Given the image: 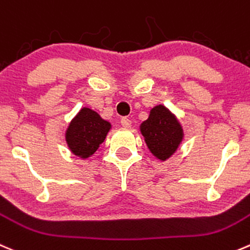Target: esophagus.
Segmentation results:
<instances>
[{
    "mask_svg": "<svg viewBox=\"0 0 250 250\" xmlns=\"http://www.w3.org/2000/svg\"><path fill=\"white\" fill-rule=\"evenodd\" d=\"M121 125H122V127L125 128H130V125H132V121L127 117H123L122 120H121Z\"/></svg>",
    "mask_w": 250,
    "mask_h": 250,
    "instance_id": "obj_1",
    "label": "esophagus"
}]
</instances>
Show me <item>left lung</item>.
Returning <instances> with one entry per match:
<instances>
[{"label":"left lung","mask_w":250,"mask_h":250,"mask_svg":"<svg viewBox=\"0 0 250 250\" xmlns=\"http://www.w3.org/2000/svg\"><path fill=\"white\" fill-rule=\"evenodd\" d=\"M140 132L147 147L157 159L165 161L177 150L183 139V130L177 118L165 106H155L149 118L142 123Z\"/></svg>","instance_id":"8db88e82"}]
</instances>
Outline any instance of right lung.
Segmentation results:
<instances>
[{
	"label": "right lung",
	"mask_w": 250,
	"mask_h": 250,
	"mask_svg": "<svg viewBox=\"0 0 250 250\" xmlns=\"http://www.w3.org/2000/svg\"><path fill=\"white\" fill-rule=\"evenodd\" d=\"M110 128V123L103 120L95 111L84 107L67 128V144L74 155L86 159L98 150Z\"/></svg>",
	"instance_id": "add662e5"
}]
</instances>
